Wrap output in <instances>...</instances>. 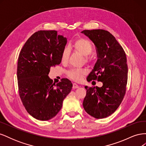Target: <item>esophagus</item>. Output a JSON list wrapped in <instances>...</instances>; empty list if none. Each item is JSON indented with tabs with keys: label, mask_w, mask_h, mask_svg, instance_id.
<instances>
[{
	"label": "esophagus",
	"mask_w": 146,
	"mask_h": 146,
	"mask_svg": "<svg viewBox=\"0 0 146 146\" xmlns=\"http://www.w3.org/2000/svg\"><path fill=\"white\" fill-rule=\"evenodd\" d=\"M79 87V86L77 85V84L76 83H73V86L72 88H74V89H76V88H78Z\"/></svg>",
	"instance_id": "esophagus-1"
}]
</instances>
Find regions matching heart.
I'll return each mask as SVG.
<instances>
[{"instance_id": "b5f03b06", "label": "heart", "mask_w": 146, "mask_h": 146, "mask_svg": "<svg viewBox=\"0 0 146 146\" xmlns=\"http://www.w3.org/2000/svg\"><path fill=\"white\" fill-rule=\"evenodd\" d=\"M74 50L83 56L87 57L89 56L93 50V47H92L91 43L90 41L86 39L81 38L75 41L72 46ZM70 55V50L68 47L65 48L61 54V61L63 63H66L69 60ZM88 59H86V61H88ZM86 73V70L82 69H72L67 72L68 76L73 79L76 81L81 80L84 75Z\"/></svg>"}]
</instances>
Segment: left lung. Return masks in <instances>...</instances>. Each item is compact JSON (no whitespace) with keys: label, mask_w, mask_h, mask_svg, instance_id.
<instances>
[{"label":"left lung","mask_w":146,"mask_h":146,"mask_svg":"<svg viewBox=\"0 0 146 146\" xmlns=\"http://www.w3.org/2000/svg\"><path fill=\"white\" fill-rule=\"evenodd\" d=\"M82 33L94 44L98 58L87 81L103 83L100 88L85 87L86 95L83 106L90 116L105 118L116 111L125 94L128 73L126 55L116 38L107 30H86Z\"/></svg>","instance_id":"left-lung-1"}]
</instances>
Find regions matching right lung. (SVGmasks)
I'll use <instances>...</instances> for the list:
<instances>
[{"label":"right lung","instance_id":"1","mask_svg":"<svg viewBox=\"0 0 146 146\" xmlns=\"http://www.w3.org/2000/svg\"><path fill=\"white\" fill-rule=\"evenodd\" d=\"M66 43V38L55 30H40L28 39L20 52L17 69L19 96L27 112L38 120L55 117L72 90L68 79L55 85L48 76L50 68L60 64Z\"/></svg>","mask_w":146,"mask_h":146}]
</instances>
